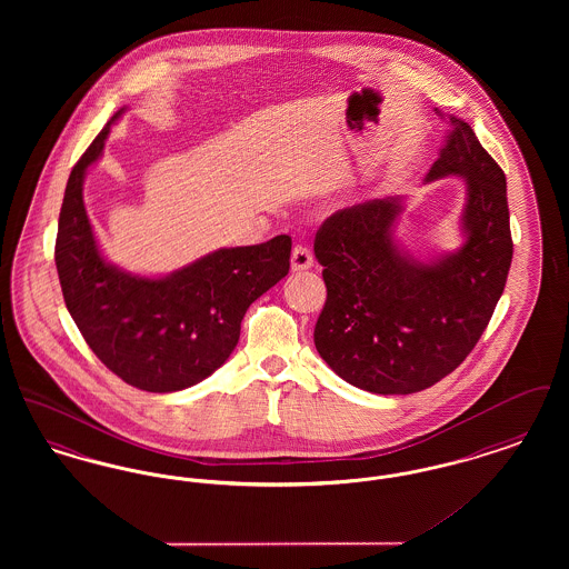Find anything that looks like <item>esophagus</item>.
<instances>
[{"label": "esophagus", "mask_w": 569, "mask_h": 569, "mask_svg": "<svg viewBox=\"0 0 569 569\" xmlns=\"http://www.w3.org/2000/svg\"><path fill=\"white\" fill-rule=\"evenodd\" d=\"M313 267V253L309 247L297 244L292 249V271H307Z\"/></svg>", "instance_id": "obj_1"}]
</instances>
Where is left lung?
Instances as JSON below:
<instances>
[{
    "label": "left lung",
    "mask_w": 569,
    "mask_h": 569,
    "mask_svg": "<svg viewBox=\"0 0 569 569\" xmlns=\"http://www.w3.org/2000/svg\"><path fill=\"white\" fill-rule=\"evenodd\" d=\"M448 123L425 181H465L457 251L425 262L403 249L401 196L337 211L316 234L326 302L313 341L339 378L367 392L411 395L452 373L506 288L515 251L506 174L467 121L450 114Z\"/></svg>",
    "instance_id": "8db88e82"
}]
</instances>
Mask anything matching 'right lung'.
I'll return each instance as SVG.
<instances>
[{"instance_id": "add662e5", "label": "right lung", "mask_w": 569, "mask_h": 569, "mask_svg": "<svg viewBox=\"0 0 569 569\" xmlns=\"http://www.w3.org/2000/svg\"><path fill=\"white\" fill-rule=\"evenodd\" d=\"M121 114L123 109L114 112L70 172L54 264L72 320L110 371L147 392H177L228 360L249 305L290 271L292 239L223 247L162 277L110 264L87 216L82 183Z\"/></svg>"}]
</instances>
